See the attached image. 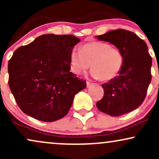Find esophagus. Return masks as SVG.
I'll list each match as a JSON object with an SVG mask.
<instances>
[{"label": "esophagus", "instance_id": "obj_1", "mask_svg": "<svg viewBox=\"0 0 159 159\" xmlns=\"http://www.w3.org/2000/svg\"><path fill=\"white\" fill-rule=\"evenodd\" d=\"M90 85H91V83H90L89 81H86V86H89Z\"/></svg>", "mask_w": 159, "mask_h": 159}]
</instances>
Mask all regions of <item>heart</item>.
Wrapping results in <instances>:
<instances>
[{
  "instance_id": "b5f03b06",
  "label": "heart",
  "mask_w": 159,
  "mask_h": 159,
  "mask_svg": "<svg viewBox=\"0 0 159 159\" xmlns=\"http://www.w3.org/2000/svg\"><path fill=\"white\" fill-rule=\"evenodd\" d=\"M73 73L79 75L91 67L94 78L109 81L118 75L122 67L124 56L119 48L108 43L94 41L82 46L81 51L74 48L70 55Z\"/></svg>"
}]
</instances>
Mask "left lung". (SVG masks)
<instances>
[{"label":"left lung","mask_w":159,"mask_h":159,"mask_svg":"<svg viewBox=\"0 0 159 159\" xmlns=\"http://www.w3.org/2000/svg\"><path fill=\"white\" fill-rule=\"evenodd\" d=\"M96 37L115 45L124 56L119 75L102 84L104 96L96 106L112 116L134 111L143 103L151 81L152 58L148 45L134 32L121 29Z\"/></svg>","instance_id":"8db88e82"}]
</instances>
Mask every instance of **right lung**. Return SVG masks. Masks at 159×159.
Listing matches in <instances>:
<instances>
[{
	"instance_id": "add662e5",
	"label": "right lung",
	"mask_w": 159,
	"mask_h": 159,
	"mask_svg": "<svg viewBox=\"0 0 159 159\" xmlns=\"http://www.w3.org/2000/svg\"><path fill=\"white\" fill-rule=\"evenodd\" d=\"M79 42L73 35L43 34L15 51L8 64L9 85L24 113L44 122L68 113L86 86L70 71V52Z\"/></svg>"
}]
</instances>
